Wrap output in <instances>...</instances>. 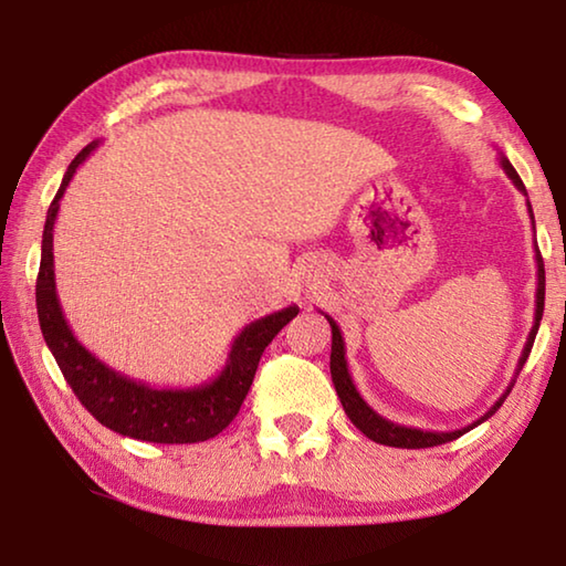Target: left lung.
Masks as SVG:
<instances>
[{
	"label": "left lung",
	"mask_w": 566,
	"mask_h": 566,
	"mask_svg": "<svg viewBox=\"0 0 566 566\" xmlns=\"http://www.w3.org/2000/svg\"><path fill=\"white\" fill-rule=\"evenodd\" d=\"M500 166L502 170L507 172V178L515 182V188L527 195L525 185H522L517 170L512 168V163L502 156L500 153ZM527 212H530V220H532V228H534V214H532V205L527 200ZM534 260H537V294H534V324L530 328V336H527V344L525 348H522V356L517 361V368H515V378L520 376L522 366H525L527 356L532 352V344H534V336H537L539 332V322H542V312H544V262H542V254H539V248L534 244ZM324 314V312H322ZM328 326H332V381H334V388H336V396L342 398V406L346 410V416L352 423L361 430V433L366 438H371L374 443H381V446H390V448H433V446H443V443H450V440H455L460 436H465L468 430L478 428L480 423H485V420L495 413V410L505 403V398L510 396L512 386H515V378H512L510 386L505 388V394H502L495 406H492L488 413H482L478 420H472L470 426L460 428V430H448V433H443V430H420V428H408V426H398L394 423V420H388L384 416H378L376 410L366 403V400L361 398V394H358L356 386H354V378L352 374H348V364H346V346H344V336H342V328H338V324L334 322L332 316L324 314Z\"/></svg>",
	"instance_id": "left-lung-1"
}]
</instances>
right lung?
Here are the masks:
<instances>
[{"label": "right lung", "mask_w": 566, "mask_h": 566, "mask_svg": "<svg viewBox=\"0 0 566 566\" xmlns=\"http://www.w3.org/2000/svg\"><path fill=\"white\" fill-rule=\"evenodd\" d=\"M98 143L88 146L71 160L54 202L49 205L44 238H41V264L36 276V312L49 352L64 374L66 384L101 426L120 436L148 440V443H200L228 428L252 386L262 352L272 338L300 314V306H286L248 324L234 336L222 371L200 386L156 388L136 378L123 376L106 366L71 332L56 296L54 276V222L59 200L64 198L71 178Z\"/></svg>", "instance_id": "obj_1"}]
</instances>
